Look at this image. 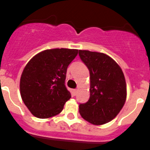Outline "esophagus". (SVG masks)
Wrapping results in <instances>:
<instances>
[{"label":"esophagus","instance_id":"1","mask_svg":"<svg viewBox=\"0 0 150 150\" xmlns=\"http://www.w3.org/2000/svg\"><path fill=\"white\" fill-rule=\"evenodd\" d=\"M77 92H78V90H77V89H74V90H73V95H74V96H75V95L77 94Z\"/></svg>","mask_w":150,"mask_h":150}]
</instances>
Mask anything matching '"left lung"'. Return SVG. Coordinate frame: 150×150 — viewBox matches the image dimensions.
<instances>
[{
	"mask_svg": "<svg viewBox=\"0 0 150 150\" xmlns=\"http://www.w3.org/2000/svg\"><path fill=\"white\" fill-rule=\"evenodd\" d=\"M79 57L90 72V98L79 104V113L95 125L109 122L122 109L127 88L122 70L104 53L79 50Z\"/></svg>",
	"mask_w": 150,
	"mask_h": 150,
	"instance_id": "left-lung-1",
	"label": "left lung"
}]
</instances>
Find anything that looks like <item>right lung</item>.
<instances>
[{
  "label": "right lung",
  "mask_w": 150,
  "mask_h": 150,
  "mask_svg": "<svg viewBox=\"0 0 150 150\" xmlns=\"http://www.w3.org/2000/svg\"><path fill=\"white\" fill-rule=\"evenodd\" d=\"M77 54L75 49L46 50L25 65L20 79V93L34 116L46 119L62 112L71 96L65 86L67 70Z\"/></svg>",
  "instance_id": "1"
}]
</instances>
